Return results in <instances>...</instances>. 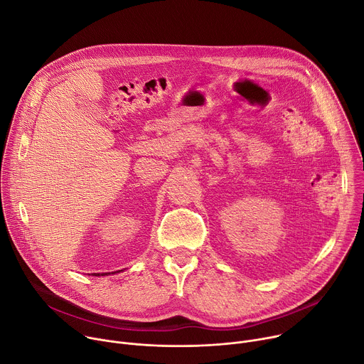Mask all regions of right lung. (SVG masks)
Listing matches in <instances>:
<instances>
[{"label": "right lung", "mask_w": 364, "mask_h": 364, "mask_svg": "<svg viewBox=\"0 0 364 364\" xmlns=\"http://www.w3.org/2000/svg\"><path fill=\"white\" fill-rule=\"evenodd\" d=\"M108 274H109V272H108ZM108 274H105V275H108ZM95 277H99V274H97V275H95Z\"/></svg>", "instance_id": "1"}]
</instances>
